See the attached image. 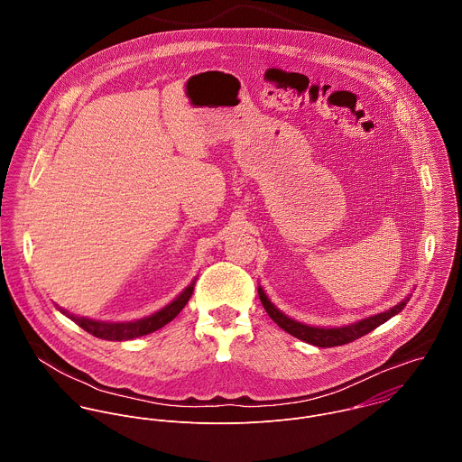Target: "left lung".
I'll use <instances>...</instances> for the list:
<instances>
[{
	"label": "left lung",
	"instance_id": "left-lung-1",
	"mask_svg": "<svg viewBox=\"0 0 462 462\" xmlns=\"http://www.w3.org/2000/svg\"><path fill=\"white\" fill-rule=\"evenodd\" d=\"M258 293H260V300L263 304L264 311L268 313V317L281 328V329L290 332L291 336L306 341V343H311V345H317V346H337V345H346L368 332H372L374 329H377L381 324L388 322L392 317H395L396 313H400L407 300H402L400 304H396L395 308L384 311V313H379L375 317H368L365 320H359L356 324H350V326H345V328H332V329H320V328H310L306 324H300L297 320H291L288 319L284 313H281L270 300L268 297L264 295L263 290L258 288Z\"/></svg>",
	"mask_w": 462,
	"mask_h": 462
}]
</instances>
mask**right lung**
I'll list each match as a JSON object with an SVG mask.
<instances>
[{
  "label": "right lung",
  "mask_w": 462,
  "mask_h": 462,
  "mask_svg": "<svg viewBox=\"0 0 462 462\" xmlns=\"http://www.w3.org/2000/svg\"><path fill=\"white\" fill-rule=\"evenodd\" d=\"M194 286H196V281H192V284L176 300H172L169 306H165L162 311H158L147 319L136 320V322L110 324V322H97V320H88L83 317H74V315H69L64 310H60V311L67 315L74 324H78L81 329L87 330L88 334H92L96 337L108 339V341H125V339H133V337L162 329L165 324L174 320L180 315V311L185 308L189 299L192 297Z\"/></svg>",
  "instance_id": "1"
}]
</instances>
